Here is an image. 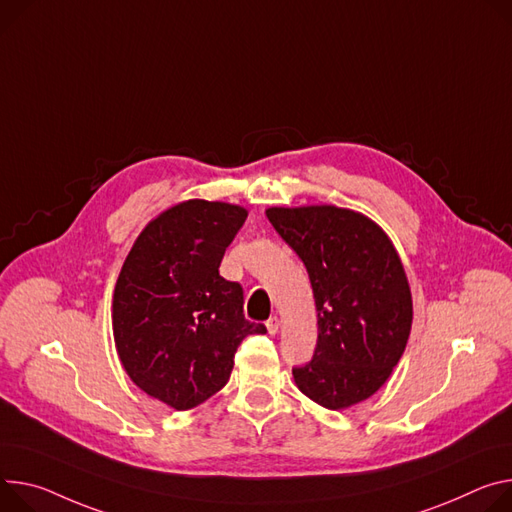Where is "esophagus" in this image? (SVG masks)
<instances>
[{"mask_svg": "<svg viewBox=\"0 0 512 512\" xmlns=\"http://www.w3.org/2000/svg\"><path fill=\"white\" fill-rule=\"evenodd\" d=\"M265 324H267V331H269V335H275L277 331H280V318H277V316H271Z\"/></svg>", "mask_w": 512, "mask_h": 512, "instance_id": "34e87169", "label": "esophagus"}]
</instances>
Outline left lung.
<instances>
[{"instance_id":"1","label":"left lung","mask_w":512,"mask_h":512,"mask_svg":"<svg viewBox=\"0 0 512 512\" xmlns=\"http://www.w3.org/2000/svg\"><path fill=\"white\" fill-rule=\"evenodd\" d=\"M273 228L306 265L318 312V341L294 382L316 404L341 410L376 394L400 361L412 296L386 232L337 206L267 208Z\"/></svg>"}]
</instances>
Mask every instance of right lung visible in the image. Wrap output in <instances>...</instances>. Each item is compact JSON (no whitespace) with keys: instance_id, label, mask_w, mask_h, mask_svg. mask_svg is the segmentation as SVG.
Returning a JSON list of instances; mask_svg holds the SVG:
<instances>
[{"instance_id":"right-lung-1","label":"right lung","mask_w":512,"mask_h":512,"mask_svg":"<svg viewBox=\"0 0 512 512\" xmlns=\"http://www.w3.org/2000/svg\"><path fill=\"white\" fill-rule=\"evenodd\" d=\"M247 210L188 200L134 241L114 288L112 329L128 378L175 410H190L230 378L237 347L267 329L243 314V288L218 273Z\"/></svg>"}]
</instances>
